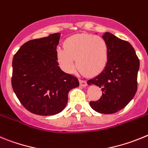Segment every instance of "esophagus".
Returning a JSON list of instances; mask_svg holds the SVG:
<instances>
[{
    "label": "esophagus",
    "mask_w": 148,
    "mask_h": 148,
    "mask_svg": "<svg viewBox=\"0 0 148 148\" xmlns=\"http://www.w3.org/2000/svg\"><path fill=\"white\" fill-rule=\"evenodd\" d=\"M79 85H80V86L82 87H86V82L85 81V80H83V79H79Z\"/></svg>",
    "instance_id": "1"
}]
</instances>
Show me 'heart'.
Listing matches in <instances>:
<instances>
[{
	"label": "heart",
	"instance_id": "1",
	"mask_svg": "<svg viewBox=\"0 0 148 148\" xmlns=\"http://www.w3.org/2000/svg\"><path fill=\"white\" fill-rule=\"evenodd\" d=\"M109 48L101 36L91 34H78L67 38L64 48L56 50L57 60L62 70L71 73L78 69L86 76L93 77L101 73L108 61Z\"/></svg>",
	"mask_w": 148,
	"mask_h": 148
}]
</instances>
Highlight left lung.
Returning <instances> with one entry per match:
<instances>
[{"label": "left lung", "instance_id": "left-lung-1", "mask_svg": "<svg viewBox=\"0 0 148 148\" xmlns=\"http://www.w3.org/2000/svg\"><path fill=\"white\" fill-rule=\"evenodd\" d=\"M102 38L109 48L107 64L102 72L88 80L87 84L101 88L103 94L98 101H90L89 104L97 112L113 114L125 107L136 95L139 60L127 41L108 32Z\"/></svg>", "mask_w": 148, "mask_h": 148}]
</instances>
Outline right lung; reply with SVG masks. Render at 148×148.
<instances>
[{
	"label": "right lung",
	"mask_w": 148,
	"mask_h": 148,
	"mask_svg": "<svg viewBox=\"0 0 148 148\" xmlns=\"http://www.w3.org/2000/svg\"><path fill=\"white\" fill-rule=\"evenodd\" d=\"M60 33L28 41L12 60V86L21 103L30 112L53 115L61 112L70 90L79 86L77 78L59 66L56 47Z\"/></svg>",
	"instance_id": "obj_1"
}]
</instances>
